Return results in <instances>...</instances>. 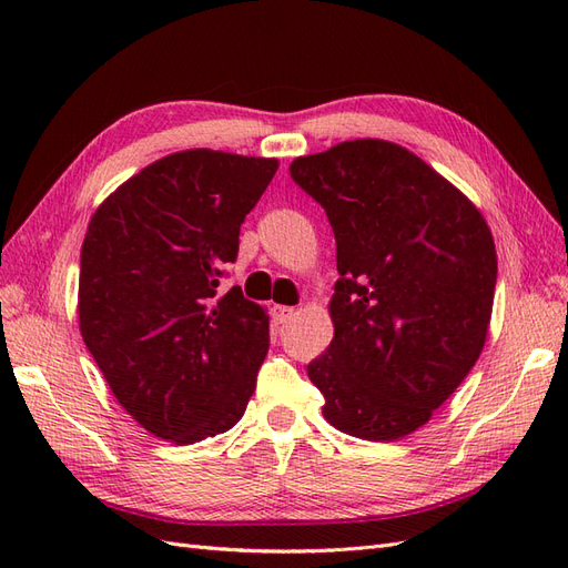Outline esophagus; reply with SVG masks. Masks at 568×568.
Listing matches in <instances>:
<instances>
[{"label": "esophagus", "mask_w": 568, "mask_h": 568, "mask_svg": "<svg viewBox=\"0 0 568 568\" xmlns=\"http://www.w3.org/2000/svg\"><path fill=\"white\" fill-rule=\"evenodd\" d=\"M270 315H272L274 324H286L291 317L296 315V311H294V307H288V305H272Z\"/></svg>", "instance_id": "esophagus-1"}]
</instances>
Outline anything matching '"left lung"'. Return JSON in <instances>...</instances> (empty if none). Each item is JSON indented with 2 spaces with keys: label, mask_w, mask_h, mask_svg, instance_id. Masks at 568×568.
Returning a JSON list of instances; mask_svg holds the SVG:
<instances>
[{
  "label": "left lung",
  "mask_w": 568,
  "mask_h": 568,
  "mask_svg": "<svg viewBox=\"0 0 568 568\" xmlns=\"http://www.w3.org/2000/svg\"><path fill=\"white\" fill-rule=\"evenodd\" d=\"M329 217L334 338L307 365L322 415L363 440L417 432L486 346L497 253L486 217L417 153L386 140L294 159Z\"/></svg>",
  "instance_id": "obj_1"
}]
</instances>
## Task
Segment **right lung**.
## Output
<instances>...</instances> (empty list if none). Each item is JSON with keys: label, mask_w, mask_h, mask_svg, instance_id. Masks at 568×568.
Wrapping results in <instances>:
<instances>
[{"label": "right lung", "mask_w": 568, "mask_h": 568, "mask_svg": "<svg viewBox=\"0 0 568 568\" xmlns=\"http://www.w3.org/2000/svg\"><path fill=\"white\" fill-rule=\"evenodd\" d=\"M277 159L186 149L153 161L94 211L78 320L115 400L149 434L189 445L242 419L270 346L265 307L234 286L239 230Z\"/></svg>", "instance_id": "obj_1"}]
</instances>
